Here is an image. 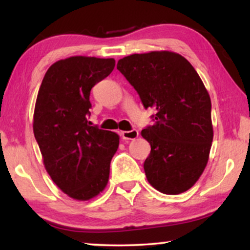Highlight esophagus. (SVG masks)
<instances>
[{
    "mask_svg": "<svg viewBox=\"0 0 250 250\" xmlns=\"http://www.w3.org/2000/svg\"><path fill=\"white\" fill-rule=\"evenodd\" d=\"M123 140H134L139 136V132L136 129H132V131H124L121 133Z\"/></svg>",
    "mask_w": 250,
    "mask_h": 250,
    "instance_id": "esophagus-1",
    "label": "esophagus"
}]
</instances>
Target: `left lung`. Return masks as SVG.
<instances>
[{
    "mask_svg": "<svg viewBox=\"0 0 250 250\" xmlns=\"http://www.w3.org/2000/svg\"><path fill=\"white\" fill-rule=\"evenodd\" d=\"M117 69L151 108L155 124L142 129L151 151L145 162L148 182L165 194L192 188L203 174L213 142L211 102L189 61L172 51L134 53Z\"/></svg>",
    "mask_w": 250,
    "mask_h": 250,
    "instance_id": "obj_1",
    "label": "left lung"
}]
</instances>
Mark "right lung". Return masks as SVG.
Instances as JSON below:
<instances>
[{"instance_id": "1", "label": "right lung", "mask_w": 250, "mask_h": 250, "mask_svg": "<svg viewBox=\"0 0 250 250\" xmlns=\"http://www.w3.org/2000/svg\"><path fill=\"white\" fill-rule=\"evenodd\" d=\"M115 59L74 56L47 69L37 94L34 135L44 167L57 187L86 201L107 187L119 135L87 122L90 92L114 70Z\"/></svg>"}]
</instances>
